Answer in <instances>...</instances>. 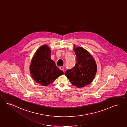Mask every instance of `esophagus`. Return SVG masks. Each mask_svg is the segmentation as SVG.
I'll return each mask as SVG.
<instances>
[{
	"instance_id": "esophagus-1",
	"label": "esophagus",
	"mask_w": 127,
	"mask_h": 127,
	"mask_svg": "<svg viewBox=\"0 0 127 127\" xmlns=\"http://www.w3.org/2000/svg\"><path fill=\"white\" fill-rule=\"evenodd\" d=\"M60 69L61 70H64V67L63 66H60Z\"/></svg>"
}]
</instances>
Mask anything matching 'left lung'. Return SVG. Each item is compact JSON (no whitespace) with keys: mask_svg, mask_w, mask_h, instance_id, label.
I'll list each match as a JSON object with an SVG mask.
<instances>
[{"mask_svg":"<svg viewBox=\"0 0 127 127\" xmlns=\"http://www.w3.org/2000/svg\"><path fill=\"white\" fill-rule=\"evenodd\" d=\"M73 49L76 55V65L67 70L65 75L72 85L81 88L93 81L96 73V63L91 54L84 48L76 47L74 44Z\"/></svg>","mask_w":127,"mask_h":127,"instance_id":"1","label":"left lung"}]
</instances>
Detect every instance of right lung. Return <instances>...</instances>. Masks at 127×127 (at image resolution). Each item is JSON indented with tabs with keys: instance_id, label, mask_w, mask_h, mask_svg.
Masks as SVG:
<instances>
[{
	"instance_id": "right-lung-1",
	"label": "right lung",
	"mask_w": 127,
	"mask_h": 127,
	"mask_svg": "<svg viewBox=\"0 0 127 127\" xmlns=\"http://www.w3.org/2000/svg\"><path fill=\"white\" fill-rule=\"evenodd\" d=\"M51 53L48 46L42 45L36 51L31 62V76L36 83L43 86L49 85L64 74L51 60Z\"/></svg>"
}]
</instances>
